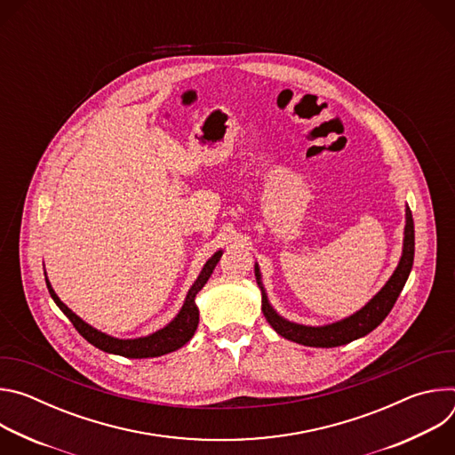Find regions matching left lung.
<instances>
[{
	"label": "left lung",
	"instance_id": "1",
	"mask_svg": "<svg viewBox=\"0 0 455 455\" xmlns=\"http://www.w3.org/2000/svg\"><path fill=\"white\" fill-rule=\"evenodd\" d=\"M412 263H414V220H412L411 209H407L403 255L400 259V265L395 270L393 277L387 281V284L374 295V299L369 304H365L360 311H356L355 315L340 322L330 323V326H320V328L300 326V323H293L279 316L268 304L265 288L261 284V274H259L257 265H255V277H257V284L261 286V291H263V313L270 326L281 337L309 347H337V346L349 344L360 337H365L367 333H371L374 328L379 326V323L385 320V316L391 313L393 306L396 304L409 279V274L412 270Z\"/></svg>",
	"mask_w": 455,
	"mask_h": 455
}]
</instances>
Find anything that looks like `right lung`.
<instances>
[{"mask_svg":"<svg viewBox=\"0 0 455 455\" xmlns=\"http://www.w3.org/2000/svg\"><path fill=\"white\" fill-rule=\"evenodd\" d=\"M220 257H221V250L216 251L209 259L207 265L204 267V270L200 274V277L188 290L181 311L176 315V318L169 323V326H165L164 330H160V331H156L149 337L135 339V340L113 339V337L104 335V333L97 331L95 328L88 326V323L84 320H81L68 306H64L59 300V297L55 295V291L52 290L48 281H46V286H48V291H50L53 302L60 307V311L64 315L70 318V322L74 323V328L81 333V337H84L92 346H95V347H99L106 353L120 355V356H125V358H155V356H162V355H167L171 351L180 349L181 346H185L192 339L194 331H196V328H198V320H200V311L196 307V302H194V297H196V293L207 284L209 277L212 275V270L216 268V265L220 261Z\"/></svg>","mask_w":455,"mask_h":455,"instance_id":"obj_1","label":"right lung"}]
</instances>
